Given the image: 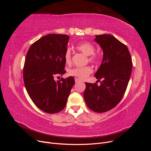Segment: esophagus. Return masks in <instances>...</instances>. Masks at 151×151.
Returning a JSON list of instances; mask_svg holds the SVG:
<instances>
[{"instance_id": "34e87169", "label": "esophagus", "mask_w": 151, "mask_h": 151, "mask_svg": "<svg viewBox=\"0 0 151 151\" xmlns=\"http://www.w3.org/2000/svg\"><path fill=\"white\" fill-rule=\"evenodd\" d=\"M75 82H76V83H79V82H81V80L77 79V78H75Z\"/></svg>"}]
</instances>
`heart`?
I'll return each instance as SVG.
<instances>
[{
	"instance_id": "1",
	"label": "heart",
	"mask_w": 151,
	"mask_h": 151,
	"mask_svg": "<svg viewBox=\"0 0 151 151\" xmlns=\"http://www.w3.org/2000/svg\"><path fill=\"white\" fill-rule=\"evenodd\" d=\"M76 48L79 51L83 53L86 55L88 56V60L90 62L96 63L98 60V55L94 53V46L89 42H81L76 45ZM65 61L67 63L71 62V50L67 48L64 55ZM92 72V68L87 66L84 67H76L69 70V74L75 76L80 79H84Z\"/></svg>"
}]
</instances>
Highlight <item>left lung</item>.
Segmentation results:
<instances>
[{"label":"left lung","mask_w":151,"mask_h":151,"mask_svg":"<svg viewBox=\"0 0 151 151\" xmlns=\"http://www.w3.org/2000/svg\"><path fill=\"white\" fill-rule=\"evenodd\" d=\"M94 41L101 47V64L94 76L99 81L86 83L84 98L88 107L97 113L110 110L124 95L132 69V62L126 45L111 35H96Z\"/></svg>","instance_id":"8db88e82"}]
</instances>
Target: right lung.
<instances>
[{
	"label": "right lung",
	"mask_w": 151,
	"mask_h": 151,
	"mask_svg": "<svg viewBox=\"0 0 151 151\" xmlns=\"http://www.w3.org/2000/svg\"><path fill=\"white\" fill-rule=\"evenodd\" d=\"M69 37L48 34L31 45L26 54L23 79L30 98L41 110L56 113L64 109L75 84L70 76L55 81L54 77L65 73V53Z\"/></svg>",
	"instance_id": "1"
}]
</instances>
